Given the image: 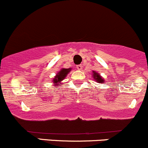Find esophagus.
Here are the masks:
<instances>
[{
  "instance_id": "esophagus-1",
  "label": "esophagus",
  "mask_w": 148,
  "mask_h": 148,
  "mask_svg": "<svg viewBox=\"0 0 148 148\" xmlns=\"http://www.w3.org/2000/svg\"><path fill=\"white\" fill-rule=\"evenodd\" d=\"M76 68H77V70H79V71H80V70L82 69V65H77V66H76Z\"/></svg>"
}]
</instances>
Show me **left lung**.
Listing matches in <instances>:
<instances>
[{
	"label": "left lung",
	"mask_w": 148,
	"mask_h": 148,
	"mask_svg": "<svg viewBox=\"0 0 148 148\" xmlns=\"http://www.w3.org/2000/svg\"><path fill=\"white\" fill-rule=\"evenodd\" d=\"M93 79H94L96 82H98V83H104V80H103V77L98 73H96V71H93Z\"/></svg>",
	"instance_id": "obj_1"
}]
</instances>
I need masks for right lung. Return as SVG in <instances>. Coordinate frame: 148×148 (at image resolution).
Masks as SVG:
<instances>
[{
    "instance_id": "add662e5",
    "label": "right lung",
    "mask_w": 148,
    "mask_h": 148,
    "mask_svg": "<svg viewBox=\"0 0 148 148\" xmlns=\"http://www.w3.org/2000/svg\"><path fill=\"white\" fill-rule=\"evenodd\" d=\"M71 68H68V69H66V68H62V69H61L60 71L56 74L55 78L52 80V81H53V84L56 86V85L60 83L61 81L63 80L65 78V77L68 75V74L71 72Z\"/></svg>"
}]
</instances>
